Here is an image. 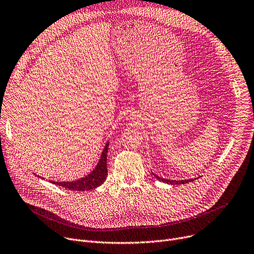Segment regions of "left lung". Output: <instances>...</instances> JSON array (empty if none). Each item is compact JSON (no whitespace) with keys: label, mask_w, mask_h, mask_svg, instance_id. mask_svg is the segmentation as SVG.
<instances>
[{"label":"left lung","mask_w":254,"mask_h":254,"mask_svg":"<svg viewBox=\"0 0 254 254\" xmlns=\"http://www.w3.org/2000/svg\"><path fill=\"white\" fill-rule=\"evenodd\" d=\"M152 175H153L156 179H158L159 181H162V182H165L167 184H171V185H180V184H185V183H189V182H193L195 179H190V180H182V181H176V180H167V179H161L159 178L158 176H156L155 174L152 173Z\"/></svg>","instance_id":"left-lung-1"}]
</instances>
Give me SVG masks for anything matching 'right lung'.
<instances>
[{"label": "right lung", "mask_w": 254, "mask_h": 254, "mask_svg": "<svg viewBox=\"0 0 254 254\" xmlns=\"http://www.w3.org/2000/svg\"><path fill=\"white\" fill-rule=\"evenodd\" d=\"M108 146H109V142L106 143L102 154H101L100 160L97 166L95 167V170L92 173H90L88 176L72 182H51V183L68 190H73V191H88V190H93L99 187L100 185L103 184V182L106 180V177H107Z\"/></svg>", "instance_id": "right-lung-1"}]
</instances>
